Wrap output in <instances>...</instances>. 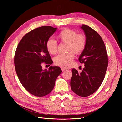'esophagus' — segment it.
<instances>
[{
  "label": "esophagus",
  "mask_w": 122,
  "mask_h": 122,
  "mask_svg": "<svg viewBox=\"0 0 122 122\" xmlns=\"http://www.w3.org/2000/svg\"><path fill=\"white\" fill-rule=\"evenodd\" d=\"M61 70H62V71L63 72V71H66V70H69L68 68H64V67H61Z\"/></svg>",
  "instance_id": "1"
}]
</instances>
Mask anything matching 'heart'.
<instances>
[{"mask_svg": "<svg viewBox=\"0 0 122 122\" xmlns=\"http://www.w3.org/2000/svg\"><path fill=\"white\" fill-rule=\"evenodd\" d=\"M57 38L61 42L66 43L67 51H71L60 54L56 56L54 59V63L58 66H68L71 64L74 57L73 52L79 54L84 50L86 44V38L83 34H77L76 31L66 28L59 33ZM46 46L49 53L54 54L56 52L57 43L53 39L47 40Z\"/></svg>", "mask_w": 122, "mask_h": 122, "instance_id": "heart-1", "label": "heart"}]
</instances>
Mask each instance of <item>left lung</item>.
I'll list each match as a JSON object with an SVG mask.
<instances>
[{
	"instance_id": "8db88e82",
	"label": "left lung",
	"mask_w": 122,
	"mask_h": 122,
	"mask_svg": "<svg viewBox=\"0 0 122 122\" xmlns=\"http://www.w3.org/2000/svg\"><path fill=\"white\" fill-rule=\"evenodd\" d=\"M80 28L86 38V46L79 58L84 68L81 72L72 69L70 85L76 94L86 97L94 93L102 84L107 68L108 57L99 34L86 25H82Z\"/></svg>"
}]
</instances>
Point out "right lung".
<instances>
[{
	"instance_id": "1",
	"label": "right lung",
	"mask_w": 122,
	"mask_h": 122,
	"mask_svg": "<svg viewBox=\"0 0 122 122\" xmlns=\"http://www.w3.org/2000/svg\"><path fill=\"white\" fill-rule=\"evenodd\" d=\"M57 28L43 26L25 35L15 51L14 63L20 82L25 89L36 97L49 94L62 72L59 66H51L42 70V63L52 64L53 61L46 49V44Z\"/></svg>"
}]
</instances>
